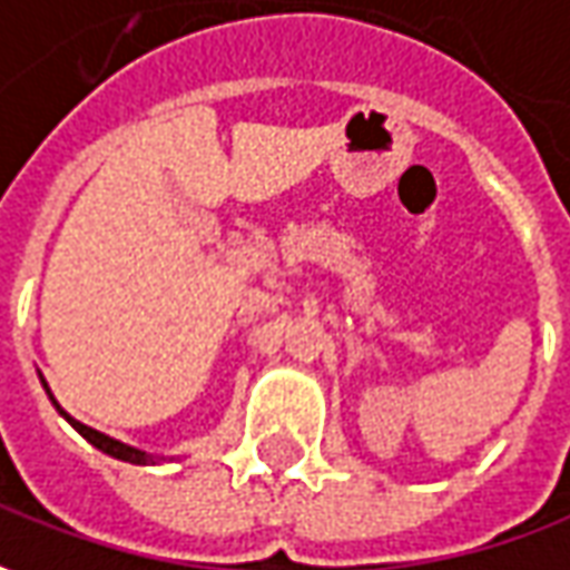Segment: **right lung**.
<instances>
[{"instance_id": "add662e5", "label": "right lung", "mask_w": 570, "mask_h": 570, "mask_svg": "<svg viewBox=\"0 0 570 570\" xmlns=\"http://www.w3.org/2000/svg\"><path fill=\"white\" fill-rule=\"evenodd\" d=\"M39 382H42V387H46V394H49V400H52L55 410L61 412V415L68 419L70 425L77 428L82 438L92 443L96 450H101V453H108V456H114V459H120V462H132V465H158V462H170L167 456H151V453H145V450H139V446H129V443H124V441H114V438L101 434V431H96V428H89V425H82V422H77L73 415H68V412L61 410V403L55 400V394L49 391V384H46V379H42V375H39Z\"/></svg>"}]
</instances>
